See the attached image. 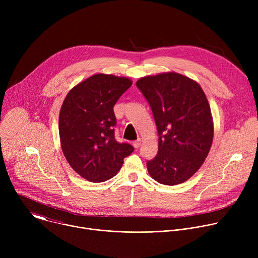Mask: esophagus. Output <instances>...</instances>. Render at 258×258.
<instances>
[{"label": "esophagus", "instance_id": "esophagus-1", "mask_svg": "<svg viewBox=\"0 0 258 258\" xmlns=\"http://www.w3.org/2000/svg\"><path fill=\"white\" fill-rule=\"evenodd\" d=\"M140 145H141V140H140V139H139V140H137V141H134V142H133V146L135 147L136 149H137V148H139Z\"/></svg>", "mask_w": 258, "mask_h": 258}]
</instances>
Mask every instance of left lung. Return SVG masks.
<instances>
[{
	"label": "left lung",
	"mask_w": 258,
	"mask_h": 258,
	"mask_svg": "<svg viewBox=\"0 0 258 258\" xmlns=\"http://www.w3.org/2000/svg\"><path fill=\"white\" fill-rule=\"evenodd\" d=\"M137 87L148 101L158 132V153L147 161L156 181L174 186L201 167L213 140L207 98L195 81L176 72L140 79Z\"/></svg>",
	"instance_id": "left-lung-1"
}]
</instances>
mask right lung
<instances>
[{"instance_id":"obj_1","label":"right lung","mask_w":258,"mask_h":258,"mask_svg":"<svg viewBox=\"0 0 258 258\" xmlns=\"http://www.w3.org/2000/svg\"><path fill=\"white\" fill-rule=\"evenodd\" d=\"M127 78L97 73L73 87L59 114L63 154L77 173L102 182L113 177L134 147L114 137L113 107L132 86Z\"/></svg>"}]
</instances>
